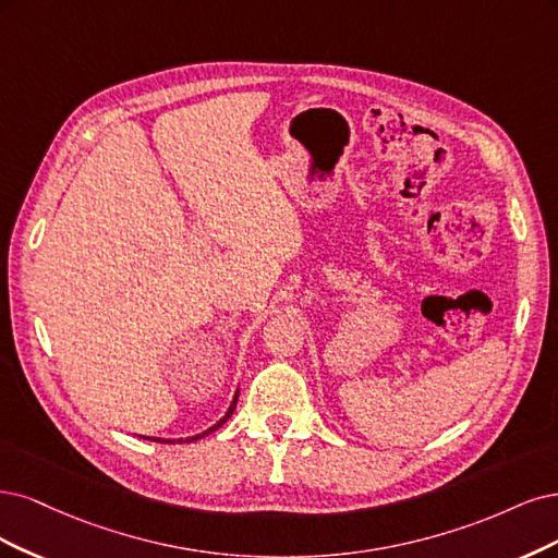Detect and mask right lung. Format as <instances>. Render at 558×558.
<instances>
[{
  "instance_id": "right-lung-1",
  "label": "right lung",
  "mask_w": 558,
  "mask_h": 558,
  "mask_svg": "<svg viewBox=\"0 0 558 558\" xmlns=\"http://www.w3.org/2000/svg\"><path fill=\"white\" fill-rule=\"evenodd\" d=\"M236 401H239V393H236V397H233V401H231V408H229V412H227V415H225V417H222V420H220L218 424H215V426H213V428H208V430H204V434H199V436H194V438H187V440H196V438H204V436L213 434V430H215V428H220V426H222V424H225V422H227V420L231 417V412H233V410H236ZM148 440H155V438H148ZM157 442H173V440H159V438H157ZM178 442H183V440H178Z\"/></svg>"
}]
</instances>
